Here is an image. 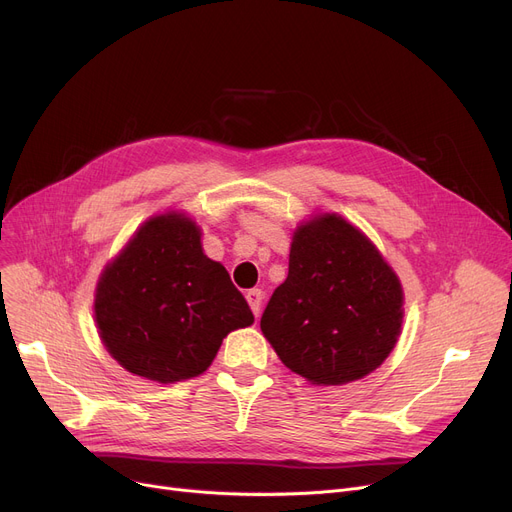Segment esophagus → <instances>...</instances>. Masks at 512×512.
Returning <instances> with one entry per match:
<instances>
[{"mask_svg":"<svg viewBox=\"0 0 512 512\" xmlns=\"http://www.w3.org/2000/svg\"><path fill=\"white\" fill-rule=\"evenodd\" d=\"M247 303L251 307V311L255 313V317L261 313V303H263V292L259 288H253L247 292Z\"/></svg>","mask_w":512,"mask_h":512,"instance_id":"esophagus-1","label":"esophagus"}]
</instances>
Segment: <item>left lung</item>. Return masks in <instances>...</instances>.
<instances>
[{
    "instance_id": "left-lung-1",
    "label": "left lung",
    "mask_w": 512,
    "mask_h": 512,
    "mask_svg": "<svg viewBox=\"0 0 512 512\" xmlns=\"http://www.w3.org/2000/svg\"><path fill=\"white\" fill-rule=\"evenodd\" d=\"M400 324V282L367 236L334 213L294 232L288 278L261 315L288 369L313 384L355 382L386 361Z\"/></svg>"
}]
</instances>
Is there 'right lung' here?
Here are the masks:
<instances>
[{"label":"right lung","instance_id":"add662e5","mask_svg":"<svg viewBox=\"0 0 512 512\" xmlns=\"http://www.w3.org/2000/svg\"><path fill=\"white\" fill-rule=\"evenodd\" d=\"M95 319L124 369L172 384L203 373L222 340L255 317L226 267L203 253L195 222L166 213L145 222L105 267Z\"/></svg>","mask_w":512,"mask_h":512}]
</instances>
